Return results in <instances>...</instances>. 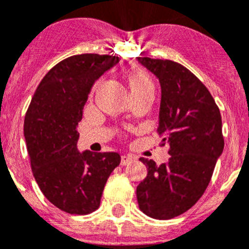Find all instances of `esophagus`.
<instances>
[{
	"label": "esophagus",
	"mask_w": 249,
	"mask_h": 249,
	"mask_svg": "<svg viewBox=\"0 0 249 249\" xmlns=\"http://www.w3.org/2000/svg\"><path fill=\"white\" fill-rule=\"evenodd\" d=\"M133 160H134L133 155H129V154H124V155L121 156V165H122V166H124V165L129 164V162H132Z\"/></svg>",
	"instance_id": "esophagus-1"
}]
</instances>
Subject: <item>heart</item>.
Segmentation results:
<instances>
[{"label": "heart", "mask_w": 249, "mask_h": 249, "mask_svg": "<svg viewBox=\"0 0 249 249\" xmlns=\"http://www.w3.org/2000/svg\"><path fill=\"white\" fill-rule=\"evenodd\" d=\"M129 83H131L132 91H141L148 88H153L150 79L141 71H133L129 75Z\"/></svg>", "instance_id": "b5f03b06"}]
</instances>
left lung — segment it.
Returning <instances> with one entry per match:
<instances>
[{
	"mask_svg": "<svg viewBox=\"0 0 249 249\" xmlns=\"http://www.w3.org/2000/svg\"><path fill=\"white\" fill-rule=\"evenodd\" d=\"M161 87L158 133L170 144L169 161L141 158L148 175L137 187L139 209L153 219L183 214L199 200L224 150L219 107L191 71L170 60L137 57Z\"/></svg>",
	"mask_w": 249,
	"mask_h": 249,
	"instance_id": "1",
	"label": "left lung"
}]
</instances>
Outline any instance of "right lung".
Masks as SVG:
<instances>
[{
    "mask_svg": "<svg viewBox=\"0 0 249 249\" xmlns=\"http://www.w3.org/2000/svg\"><path fill=\"white\" fill-rule=\"evenodd\" d=\"M120 62L117 56L83 53L52 67L35 90L24 137L35 181L58 209L85 215L100 205L104 187L120 165L118 153L77 148L78 122L95 80Z\"/></svg>",
    "mask_w": 249,
    "mask_h": 249,
    "instance_id": "obj_1",
    "label": "right lung"
}]
</instances>
